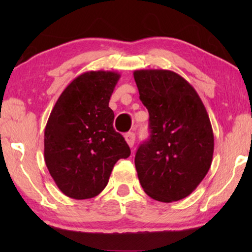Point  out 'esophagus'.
Returning a JSON list of instances; mask_svg holds the SVG:
<instances>
[{
  "label": "esophagus",
  "mask_w": 252,
  "mask_h": 252,
  "mask_svg": "<svg viewBox=\"0 0 252 252\" xmlns=\"http://www.w3.org/2000/svg\"><path fill=\"white\" fill-rule=\"evenodd\" d=\"M125 140H126L127 144H128L130 148H133L134 143H135V134L132 133V132L127 133L126 135H125Z\"/></svg>",
  "instance_id": "34e87169"
}]
</instances>
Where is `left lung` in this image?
Returning <instances> with one entry per match:
<instances>
[{
    "label": "left lung",
    "instance_id": "1",
    "mask_svg": "<svg viewBox=\"0 0 252 252\" xmlns=\"http://www.w3.org/2000/svg\"><path fill=\"white\" fill-rule=\"evenodd\" d=\"M133 75L151 133L135 155L140 184L156 201H180L211 166L215 137L209 115L194 87L175 72L137 70Z\"/></svg>",
    "mask_w": 252,
    "mask_h": 252
}]
</instances>
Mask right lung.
<instances>
[{
  "label": "right lung",
  "mask_w": 252,
  "mask_h": 252,
  "mask_svg": "<svg viewBox=\"0 0 252 252\" xmlns=\"http://www.w3.org/2000/svg\"><path fill=\"white\" fill-rule=\"evenodd\" d=\"M118 72L88 71L73 79L51 110L44 128V161L55 184L74 199L97 196L130 149L113 128L109 101Z\"/></svg>",
  "instance_id": "add662e5"
}]
</instances>
